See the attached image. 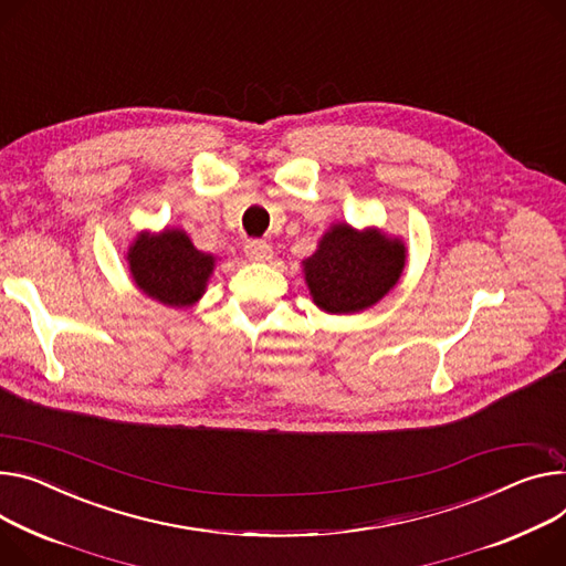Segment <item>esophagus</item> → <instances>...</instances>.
<instances>
[{
  "label": "esophagus",
  "instance_id": "1",
  "mask_svg": "<svg viewBox=\"0 0 566 566\" xmlns=\"http://www.w3.org/2000/svg\"><path fill=\"white\" fill-rule=\"evenodd\" d=\"M244 253H247L249 260H253V263H265V260H270L274 255L272 247L265 240H251V242H247Z\"/></svg>",
  "mask_w": 566,
  "mask_h": 566
}]
</instances>
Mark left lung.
Instances as JSON below:
<instances>
[{
	"label": "left lung",
	"mask_w": 566,
	"mask_h": 566,
	"mask_svg": "<svg viewBox=\"0 0 566 566\" xmlns=\"http://www.w3.org/2000/svg\"><path fill=\"white\" fill-rule=\"evenodd\" d=\"M406 268V244L378 229L356 231L333 224L317 251L303 260L315 306L331 315H349L371 308L392 290Z\"/></svg>",
	"instance_id": "obj_1"
}]
</instances>
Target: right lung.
Returning <instances> with one entry per match:
<instances>
[{
	"mask_svg": "<svg viewBox=\"0 0 566 566\" xmlns=\"http://www.w3.org/2000/svg\"><path fill=\"white\" fill-rule=\"evenodd\" d=\"M136 285L165 306H192L206 292L214 255L199 251L181 229L138 233L126 253Z\"/></svg>",
	"mask_w": 566,
	"mask_h": 566,
	"instance_id": "obj_1",
	"label": "right lung"
}]
</instances>
